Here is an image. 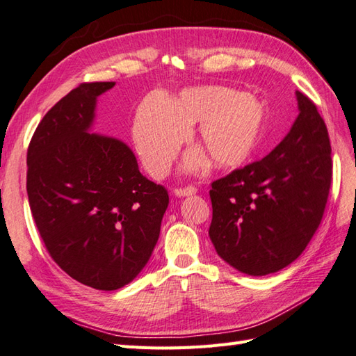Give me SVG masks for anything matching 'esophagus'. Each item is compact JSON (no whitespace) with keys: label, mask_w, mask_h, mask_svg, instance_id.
<instances>
[{"label":"esophagus","mask_w":356,"mask_h":356,"mask_svg":"<svg viewBox=\"0 0 356 356\" xmlns=\"http://www.w3.org/2000/svg\"><path fill=\"white\" fill-rule=\"evenodd\" d=\"M196 193V187L193 186H187V187H178L175 188V195L177 196H191V195H195Z\"/></svg>","instance_id":"obj_1"}]
</instances>
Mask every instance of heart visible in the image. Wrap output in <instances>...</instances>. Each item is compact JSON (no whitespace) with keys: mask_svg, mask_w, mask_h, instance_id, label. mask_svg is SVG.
Masks as SVG:
<instances>
[{"mask_svg":"<svg viewBox=\"0 0 356 356\" xmlns=\"http://www.w3.org/2000/svg\"><path fill=\"white\" fill-rule=\"evenodd\" d=\"M265 106L251 96L218 85L191 86L170 100L158 94L146 97L132 124L134 145L143 168L163 177L188 134L198 124L200 151L188 152L183 168L198 170L210 161L213 169H234L247 163L262 143Z\"/></svg>","mask_w":356,"mask_h":356,"instance_id":"1","label":"heart"}]
</instances>
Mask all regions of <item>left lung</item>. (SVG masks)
Listing matches in <instances>:
<instances>
[{"mask_svg": "<svg viewBox=\"0 0 356 356\" xmlns=\"http://www.w3.org/2000/svg\"><path fill=\"white\" fill-rule=\"evenodd\" d=\"M296 96L300 113L273 152L211 183V243L220 259L248 275L277 273L294 262L327 202V128L314 102L300 91Z\"/></svg>", "mask_w": 356, "mask_h": 356, "instance_id": "8db88e82", "label": "left lung"}]
</instances>
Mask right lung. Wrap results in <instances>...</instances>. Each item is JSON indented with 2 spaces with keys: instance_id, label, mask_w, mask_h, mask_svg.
<instances>
[{
  "instance_id": "1",
  "label": "right lung",
  "mask_w": 356,
  "mask_h": 356,
  "mask_svg": "<svg viewBox=\"0 0 356 356\" xmlns=\"http://www.w3.org/2000/svg\"><path fill=\"white\" fill-rule=\"evenodd\" d=\"M115 82L81 83L31 137L27 195L54 262L86 286L114 291L151 259L169 205L168 191L143 177L123 141L91 134L100 94Z\"/></svg>"
}]
</instances>
